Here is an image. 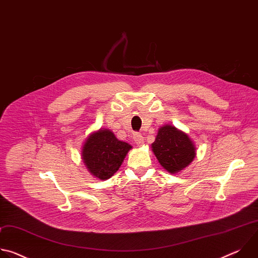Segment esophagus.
I'll list each match as a JSON object with an SVG mask.
<instances>
[{
	"instance_id": "obj_1",
	"label": "esophagus",
	"mask_w": 258,
	"mask_h": 258,
	"mask_svg": "<svg viewBox=\"0 0 258 258\" xmlns=\"http://www.w3.org/2000/svg\"><path fill=\"white\" fill-rule=\"evenodd\" d=\"M133 139L135 141V143L138 145V146H142L144 144V137L142 136V134L140 133H135L134 136H133Z\"/></svg>"
}]
</instances>
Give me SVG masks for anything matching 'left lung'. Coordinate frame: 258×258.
I'll list each match as a JSON object with an SVG mask.
<instances>
[{
    "instance_id": "8db88e82",
    "label": "left lung",
    "mask_w": 258,
    "mask_h": 258,
    "mask_svg": "<svg viewBox=\"0 0 258 258\" xmlns=\"http://www.w3.org/2000/svg\"><path fill=\"white\" fill-rule=\"evenodd\" d=\"M152 150L159 163L171 173L187 167L196 155L191 139L185 133L170 125L159 128L152 144Z\"/></svg>"
}]
</instances>
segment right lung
<instances>
[{
	"label": "right lung",
	"mask_w": 258,
	"mask_h": 258,
	"mask_svg": "<svg viewBox=\"0 0 258 258\" xmlns=\"http://www.w3.org/2000/svg\"><path fill=\"white\" fill-rule=\"evenodd\" d=\"M130 149L132 146L117 140L112 132L100 130L88 138L82 154L90 172L107 179L119 169Z\"/></svg>",
	"instance_id": "right-lung-1"
}]
</instances>
